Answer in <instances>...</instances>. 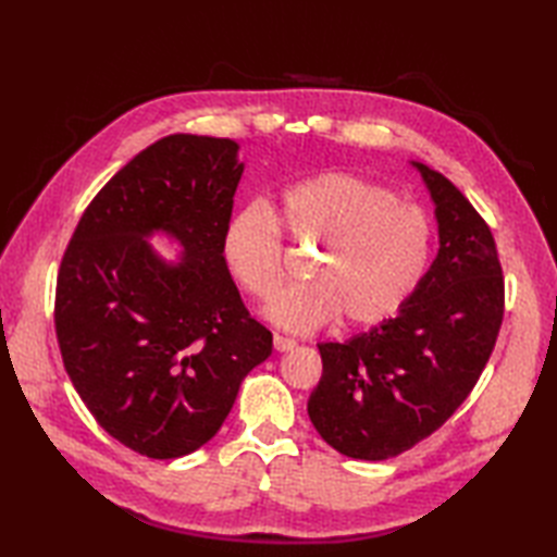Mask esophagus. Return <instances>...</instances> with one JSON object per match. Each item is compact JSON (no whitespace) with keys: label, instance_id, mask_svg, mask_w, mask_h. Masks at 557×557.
<instances>
[{"label":"esophagus","instance_id":"esophagus-1","mask_svg":"<svg viewBox=\"0 0 557 557\" xmlns=\"http://www.w3.org/2000/svg\"><path fill=\"white\" fill-rule=\"evenodd\" d=\"M272 345H275V349H277V351H292L294 347H297V342L289 339V337L275 335V339H272Z\"/></svg>","mask_w":557,"mask_h":557}]
</instances>
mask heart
Returning a JSON list of instances; mask_svg holds the SVG:
<instances>
[{
    "label": "heart",
    "mask_w": 557,
    "mask_h": 557,
    "mask_svg": "<svg viewBox=\"0 0 557 557\" xmlns=\"http://www.w3.org/2000/svg\"><path fill=\"white\" fill-rule=\"evenodd\" d=\"M277 215L294 242L321 246L306 277L270 301L265 315L289 333H313L342 315L375 325L417 292L431 258L425 212L385 186L345 172L315 174L280 196ZM222 253L236 282L270 299L285 280V246L270 208L248 203L224 224Z\"/></svg>",
    "instance_id": "obj_1"
}]
</instances>
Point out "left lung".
Here are the masks:
<instances>
[{"label":"left lung","mask_w":557,"mask_h":557,"mask_svg":"<svg viewBox=\"0 0 557 557\" xmlns=\"http://www.w3.org/2000/svg\"><path fill=\"white\" fill-rule=\"evenodd\" d=\"M413 168L435 203V260L395 318L345 345H318L323 377L309 417L351 459L397 457L441 429L474 389L503 325L505 280L486 220L441 172Z\"/></svg>","instance_id":"8db88e82"}]
</instances>
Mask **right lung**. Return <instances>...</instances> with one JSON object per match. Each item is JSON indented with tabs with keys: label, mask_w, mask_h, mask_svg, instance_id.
Segmentation results:
<instances>
[{
	"label": "right lung",
	"mask_w": 557,
	"mask_h": 557,
	"mask_svg": "<svg viewBox=\"0 0 557 557\" xmlns=\"http://www.w3.org/2000/svg\"><path fill=\"white\" fill-rule=\"evenodd\" d=\"M236 152L230 138L156 140L90 200L59 265L54 327L71 383L104 431L150 459L206 445L272 351L222 253ZM156 231L183 246L176 264L151 251Z\"/></svg>",
	"instance_id": "right-lung-1"
}]
</instances>
